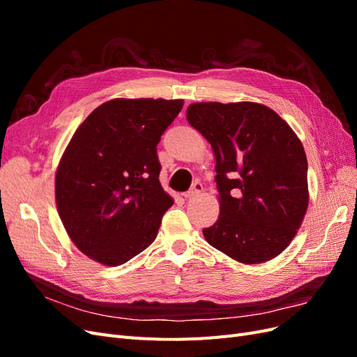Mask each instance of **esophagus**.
<instances>
[{
  "label": "esophagus",
  "mask_w": 357,
  "mask_h": 357,
  "mask_svg": "<svg viewBox=\"0 0 357 357\" xmlns=\"http://www.w3.org/2000/svg\"><path fill=\"white\" fill-rule=\"evenodd\" d=\"M204 190V188H202V183L201 181H195L192 185V188L188 190V192H185L183 193V197L185 198H192V197H197V195H199V193Z\"/></svg>",
  "instance_id": "esophagus-1"
}]
</instances>
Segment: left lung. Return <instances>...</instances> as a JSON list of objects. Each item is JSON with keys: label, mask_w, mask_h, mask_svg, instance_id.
I'll return each instance as SVG.
<instances>
[{"label": "left lung", "mask_w": 357, "mask_h": 357, "mask_svg": "<svg viewBox=\"0 0 357 357\" xmlns=\"http://www.w3.org/2000/svg\"><path fill=\"white\" fill-rule=\"evenodd\" d=\"M188 122L215 156L220 215L205 240L241 264H262L294 240L308 207L304 147L274 110L256 102H195Z\"/></svg>", "instance_id": "obj_1"}]
</instances>
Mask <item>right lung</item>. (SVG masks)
<instances>
[{
	"label": "right lung",
	"mask_w": 357,
	"mask_h": 357,
	"mask_svg": "<svg viewBox=\"0 0 357 357\" xmlns=\"http://www.w3.org/2000/svg\"><path fill=\"white\" fill-rule=\"evenodd\" d=\"M181 100L117 98L74 132L56 171L59 218L93 261L117 266L152 244L172 198L159 183L156 146Z\"/></svg>",
	"instance_id": "1"
}]
</instances>
